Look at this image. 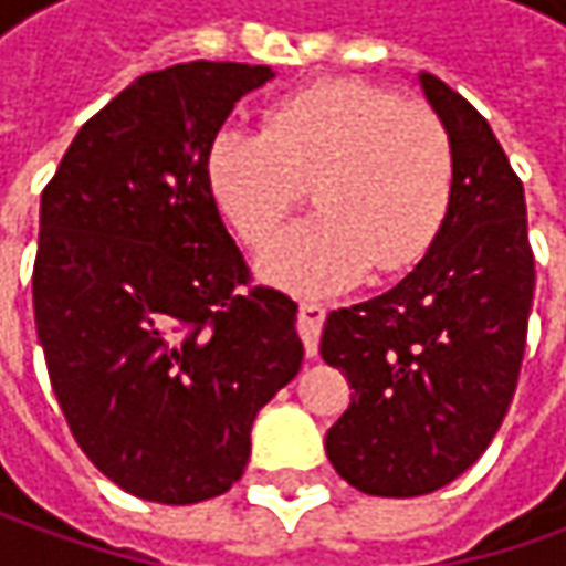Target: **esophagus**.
<instances>
[{
	"instance_id": "1",
	"label": "esophagus",
	"mask_w": 566,
	"mask_h": 566,
	"mask_svg": "<svg viewBox=\"0 0 566 566\" xmlns=\"http://www.w3.org/2000/svg\"><path fill=\"white\" fill-rule=\"evenodd\" d=\"M324 315H327V312H324L317 302H302V305H298V337L305 343V353H308V356H317Z\"/></svg>"
}]
</instances>
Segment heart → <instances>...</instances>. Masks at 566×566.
Returning a JSON list of instances; mask_svg holds the SVG:
<instances>
[{
	"instance_id": "1",
	"label": "heart",
	"mask_w": 566,
	"mask_h": 566,
	"mask_svg": "<svg viewBox=\"0 0 566 566\" xmlns=\"http://www.w3.org/2000/svg\"><path fill=\"white\" fill-rule=\"evenodd\" d=\"M308 186L321 213L280 235L258 273L286 293L331 295L428 254L450 210L453 144L422 103L331 77L280 99L264 132L227 125L207 147L213 205L251 249L271 242Z\"/></svg>"
}]
</instances>
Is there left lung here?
<instances>
[{
  "mask_svg": "<svg viewBox=\"0 0 566 566\" xmlns=\"http://www.w3.org/2000/svg\"><path fill=\"white\" fill-rule=\"evenodd\" d=\"M453 144V195L434 245L387 293L331 312L321 356L356 390L327 457L365 494L450 485L491 444L516 390L535 258L523 182L479 109L419 75Z\"/></svg>",
  "mask_w": 566,
  "mask_h": 566,
  "instance_id": "obj_1",
  "label": "left lung"
}]
</instances>
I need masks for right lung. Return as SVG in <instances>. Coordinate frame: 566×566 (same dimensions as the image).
<instances>
[{"label":"right lung","mask_w":566,"mask_h":566,"mask_svg":"<svg viewBox=\"0 0 566 566\" xmlns=\"http://www.w3.org/2000/svg\"><path fill=\"white\" fill-rule=\"evenodd\" d=\"M271 77L205 59L147 72L81 125L40 198L33 317L55 400L144 501L232 489L254 416L302 368L298 305L249 286L207 188L213 135Z\"/></svg>","instance_id":"obj_1"}]
</instances>
